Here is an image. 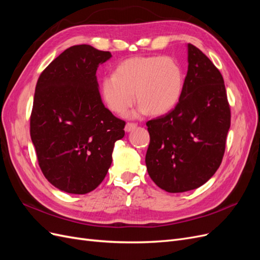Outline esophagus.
<instances>
[{"mask_svg":"<svg viewBox=\"0 0 260 260\" xmlns=\"http://www.w3.org/2000/svg\"><path fill=\"white\" fill-rule=\"evenodd\" d=\"M137 127H138V124H137V123H133V122H128L127 124H125L124 130H125V132H131V131L135 130Z\"/></svg>","mask_w":260,"mask_h":260,"instance_id":"obj_1","label":"esophagus"}]
</instances>
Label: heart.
<instances>
[{"label":"heart","instance_id":"1","mask_svg":"<svg viewBox=\"0 0 260 260\" xmlns=\"http://www.w3.org/2000/svg\"><path fill=\"white\" fill-rule=\"evenodd\" d=\"M184 75L179 62L168 56H137L122 61L114 75L101 82V95L112 112L123 115L135 103L139 107L131 114L138 117L167 114L181 99ZM136 94H134V92Z\"/></svg>","mask_w":260,"mask_h":260}]
</instances>
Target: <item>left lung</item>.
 <instances>
[{"instance_id":"obj_1","label":"left lung","mask_w":260,"mask_h":260,"mask_svg":"<svg viewBox=\"0 0 260 260\" xmlns=\"http://www.w3.org/2000/svg\"><path fill=\"white\" fill-rule=\"evenodd\" d=\"M183 92L170 113L146 122L147 172L162 190L198 188L222 161L231 113L223 78L196 46L187 44Z\"/></svg>"}]
</instances>
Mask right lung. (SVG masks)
Listing matches in <instances>:
<instances>
[{
	"mask_svg": "<svg viewBox=\"0 0 260 260\" xmlns=\"http://www.w3.org/2000/svg\"><path fill=\"white\" fill-rule=\"evenodd\" d=\"M112 57L88 44L55 58L36 86L30 136L44 177L58 190L86 194L104 180L123 120L101 99L98 67Z\"/></svg>",
	"mask_w": 260,
	"mask_h": 260,
	"instance_id": "right-lung-1",
	"label": "right lung"
}]
</instances>
